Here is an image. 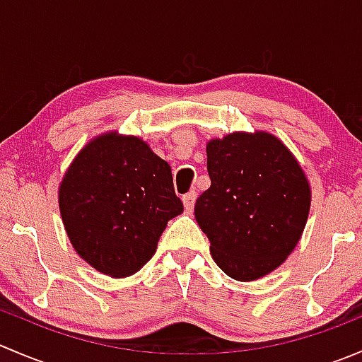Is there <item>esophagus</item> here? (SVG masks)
I'll use <instances>...</instances> for the list:
<instances>
[{
	"mask_svg": "<svg viewBox=\"0 0 362 362\" xmlns=\"http://www.w3.org/2000/svg\"><path fill=\"white\" fill-rule=\"evenodd\" d=\"M196 198H198V194H196L194 191H191V192H187V194H184V198H182V202H184V208H185V210L191 211L192 208H194Z\"/></svg>",
	"mask_w": 362,
	"mask_h": 362,
	"instance_id": "esophagus-1",
	"label": "esophagus"
}]
</instances>
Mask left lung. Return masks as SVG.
Segmentation results:
<instances>
[{"label":"left lung","instance_id":"8db88e82","mask_svg":"<svg viewBox=\"0 0 362 362\" xmlns=\"http://www.w3.org/2000/svg\"><path fill=\"white\" fill-rule=\"evenodd\" d=\"M210 189L194 206L218 268L250 282L279 268L301 238L310 185L286 145L268 133H233L206 145Z\"/></svg>","mask_w":362,"mask_h":362}]
</instances>
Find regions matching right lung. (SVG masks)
Segmentation results:
<instances>
[{"instance_id": "add662e5", "label": "right lung", "mask_w": 362, "mask_h": 362, "mask_svg": "<svg viewBox=\"0 0 362 362\" xmlns=\"http://www.w3.org/2000/svg\"><path fill=\"white\" fill-rule=\"evenodd\" d=\"M59 208L73 249L117 279L148 262L168 221L184 211L170 164L140 138L115 133L80 151L61 182Z\"/></svg>"}]
</instances>
